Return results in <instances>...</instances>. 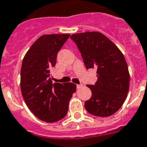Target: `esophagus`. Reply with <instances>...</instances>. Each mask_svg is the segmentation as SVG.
Instances as JSON below:
<instances>
[{
	"mask_svg": "<svg viewBox=\"0 0 147 147\" xmlns=\"http://www.w3.org/2000/svg\"><path fill=\"white\" fill-rule=\"evenodd\" d=\"M82 86H83V84H77V85H76V87H77L78 89H79V88H82Z\"/></svg>",
	"mask_w": 147,
	"mask_h": 147,
	"instance_id": "esophagus-1",
	"label": "esophagus"
}]
</instances>
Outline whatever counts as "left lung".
<instances>
[{
	"instance_id": "obj_1",
	"label": "left lung",
	"mask_w": 147,
	"mask_h": 147,
	"mask_svg": "<svg viewBox=\"0 0 147 147\" xmlns=\"http://www.w3.org/2000/svg\"><path fill=\"white\" fill-rule=\"evenodd\" d=\"M87 69H96L97 81L87 85L92 95L84 102L86 110L99 117L110 116L123 105L129 90L130 75L123 53L98 32L71 34Z\"/></svg>"
}]
</instances>
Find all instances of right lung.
<instances>
[{"label":"right lung","instance_id":"obj_1","mask_svg":"<svg viewBox=\"0 0 147 147\" xmlns=\"http://www.w3.org/2000/svg\"><path fill=\"white\" fill-rule=\"evenodd\" d=\"M69 34H45L37 39L23 58L20 87L27 107L41 121L56 122L67 114L76 91L73 83H52L51 69Z\"/></svg>","mask_w":147,"mask_h":147}]
</instances>
